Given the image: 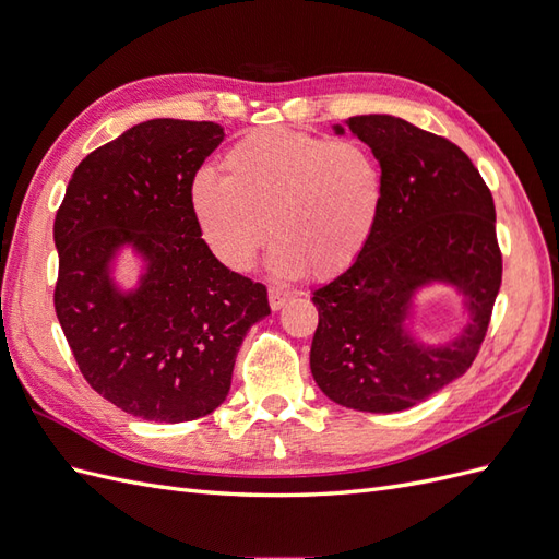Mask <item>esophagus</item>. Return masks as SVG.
I'll list each match as a JSON object with an SVG mask.
<instances>
[{
	"label": "esophagus",
	"mask_w": 559,
	"mask_h": 559,
	"mask_svg": "<svg viewBox=\"0 0 559 559\" xmlns=\"http://www.w3.org/2000/svg\"><path fill=\"white\" fill-rule=\"evenodd\" d=\"M267 298H270V308H273V310H282V308L286 306V302L292 300V294L280 289V286H270V289H267Z\"/></svg>",
	"instance_id": "esophagus-1"
}]
</instances>
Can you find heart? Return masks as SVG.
<instances>
[{"label": "heart", "mask_w": 559, "mask_h": 559, "mask_svg": "<svg viewBox=\"0 0 559 559\" xmlns=\"http://www.w3.org/2000/svg\"><path fill=\"white\" fill-rule=\"evenodd\" d=\"M222 165L224 175L191 179L189 205L202 242L233 273L251 267L270 230L277 275L333 277L359 259L382 212V165L359 140L261 128Z\"/></svg>", "instance_id": "obj_1"}]
</instances>
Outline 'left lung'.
<instances>
[{"label": "left lung", "instance_id": "obj_1", "mask_svg": "<svg viewBox=\"0 0 559 559\" xmlns=\"http://www.w3.org/2000/svg\"><path fill=\"white\" fill-rule=\"evenodd\" d=\"M378 156L384 202L359 259L314 292L310 347L317 386L361 413H399L462 378L476 359L501 286L492 193L464 151L389 114L352 116ZM452 288L465 321L445 342L414 329L418 296Z\"/></svg>", "mask_w": 559, "mask_h": 559}]
</instances>
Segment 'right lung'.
<instances>
[{
    "mask_svg": "<svg viewBox=\"0 0 559 559\" xmlns=\"http://www.w3.org/2000/svg\"><path fill=\"white\" fill-rule=\"evenodd\" d=\"M222 142L210 121L132 126L79 163L56 214L67 343L99 396L148 421L216 411L247 331L270 314L265 286L218 263L191 214V179ZM126 252L132 285L115 275Z\"/></svg>",
    "mask_w": 559,
    "mask_h": 559,
    "instance_id": "1",
    "label": "right lung"
}]
</instances>
